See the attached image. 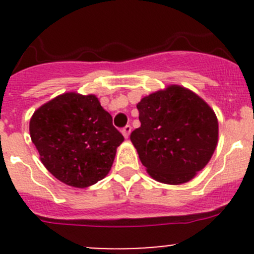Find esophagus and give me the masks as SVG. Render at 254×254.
<instances>
[{
    "label": "esophagus",
    "mask_w": 254,
    "mask_h": 254,
    "mask_svg": "<svg viewBox=\"0 0 254 254\" xmlns=\"http://www.w3.org/2000/svg\"><path fill=\"white\" fill-rule=\"evenodd\" d=\"M122 132H123V135H124L125 139H127V137H129V135H130V132H131V127H130V125H127L125 127H123Z\"/></svg>",
    "instance_id": "esophagus-1"
}]
</instances>
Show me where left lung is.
I'll use <instances>...</instances> for the list:
<instances>
[{
  "label": "left lung",
  "instance_id": "8db88e82",
  "mask_svg": "<svg viewBox=\"0 0 254 254\" xmlns=\"http://www.w3.org/2000/svg\"><path fill=\"white\" fill-rule=\"evenodd\" d=\"M136 107L141 127L130 140L148 175L176 186L193 179L217 145L219 123L209 104L190 89L171 84Z\"/></svg>",
  "mask_w": 254,
  "mask_h": 254
}]
</instances>
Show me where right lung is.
<instances>
[{"instance_id": "right-lung-1", "label": "right lung", "mask_w": 254, "mask_h": 254, "mask_svg": "<svg viewBox=\"0 0 254 254\" xmlns=\"http://www.w3.org/2000/svg\"><path fill=\"white\" fill-rule=\"evenodd\" d=\"M29 132L45 168L75 188L93 186L108 175L117 147L124 141L98 98L75 92L38 108Z\"/></svg>"}]
</instances>
